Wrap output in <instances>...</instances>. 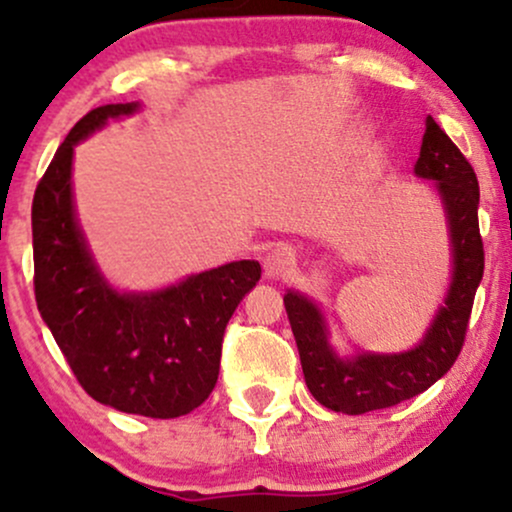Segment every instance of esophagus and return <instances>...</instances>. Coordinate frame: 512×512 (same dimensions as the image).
Listing matches in <instances>:
<instances>
[{
    "instance_id": "1",
    "label": "esophagus",
    "mask_w": 512,
    "mask_h": 512,
    "mask_svg": "<svg viewBox=\"0 0 512 512\" xmlns=\"http://www.w3.org/2000/svg\"><path fill=\"white\" fill-rule=\"evenodd\" d=\"M264 276L267 279H281V276L291 274V269L296 267V250L291 248V245H276V248H272L264 255Z\"/></svg>"
}]
</instances>
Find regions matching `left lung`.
<instances>
[{
  "mask_svg": "<svg viewBox=\"0 0 512 512\" xmlns=\"http://www.w3.org/2000/svg\"><path fill=\"white\" fill-rule=\"evenodd\" d=\"M414 173L436 182L452 250L448 296L414 349L399 354L361 351L356 356H339L332 349L330 330L317 303L298 291H286L284 296L305 385L322 407L332 411L356 416L395 407L443 378L462 351L474 293L484 276L477 173L431 115L426 117L424 142Z\"/></svg>",
  "mask_w": 512,
  "mask_h": 512,
  "instance_id": "1",
  "label": "left lung"
}]
</instances>
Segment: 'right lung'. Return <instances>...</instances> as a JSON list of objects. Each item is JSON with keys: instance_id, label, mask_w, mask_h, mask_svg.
Returning a JSON list of instances; mask_svg holds the SVG:
<instances>
[{"instance_id": "add662e5", "label": "right lung", "mask_w": 512, "mask_h": 512, "mask_svg": "<svg viewBox=\"0 0 512 512\" xmlns=\"http://www.w3.org/2000/svg\"><path fill=\"white\" fill-rule=\"evenodd\" d=\"M139 103H110L81 117L35 187V303L96 402L125 414L175 419L197 409L219 380L221 342L245 293L260 281L255 260L228 262L149 293H125L101 274L72 195L74 146Z\"/></svg>"}]
</instances>
